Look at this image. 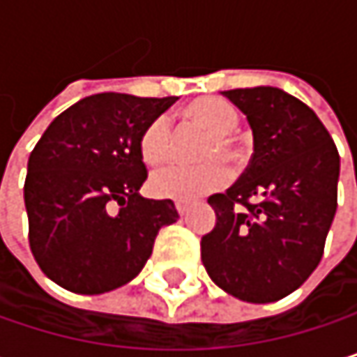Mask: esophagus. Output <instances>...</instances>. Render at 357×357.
Segmentation results:
<instances>
[{
	"label": "esophagus",
	"instance_id": "obj_1",
	"mask_svg": "<svg viewBox=\"0 0 357 357\" xmlns=\"http://www.w3.org/2000/svg\"><path fill=\"white\" fill-rule=\"evenodd\" d=\"M176 208H178L179 215L183 217V215L190 211V202H185V200H178V202H176Z\"/></svg>",
	"mask_w": 357,
	"mask_h": 357
}]
</instances>
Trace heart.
<instances>
[{
	"instance_id": "heart-1",
	"label": "heart",
	"mask_w": 357,
	"mask_h": 357,
	"mask_svg": "<svg viewBox=\"0 0 357 357\" xmlns=\"http://www.w3.org/2000/svg\"><path fill=\"white\" fill-rule=\"evenodd\" d=\"M183 115L206 128L211 138L204 144L202 159H213L200 165H165L151 176V190L159 198H179L192 200L204 196L213 190H219L227 183L229 169L219 159H238V142L234 138L236 128L240 126V113L229 101L219 97H198L190 101ZM174 151L172 126L165 117L153 119L140 136V155L144 163L157 165L169 159Z\"/></svg>"
}]
</instances>
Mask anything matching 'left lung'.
Here are the masks:
<instances>
[{"label": "left lung", "instance_id": "left-lung-1", "mask_svg": "<svg viewBox=\"0 0 357 357\" xmlns=\"http://www.w3.org/2000/svg\"><path fill=\"white\" fill-rule=\"evenodd\" d=\"M254 138L248 169L213 194L217 223L202 236L208 277L229 296L266 304L319 266L337 211L339 153L317 113L275 86L225 91Z\"/></svg>", "mask_w": 357, "mask_h": 357}]
</instances>
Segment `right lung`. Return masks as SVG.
Masks as SVG:
<instances>
[{
  "instance_id": "1",
  "label": "right lung",
  "mask_w": 357,
  "mask_h": 357,
  "mask_svg": "<svg viewBox=\"0 0 357 357\" xmlns=\"http://www.w3.org/2000/svg\"><path fill=\"white\" fill-rule=\"evenodd\" d=\"M176 97H86L59 113L29 157L24 204L40 271L74 294H105L146 264L172 200L140 196V136Z\"/></svg>"
}]
</instances>
